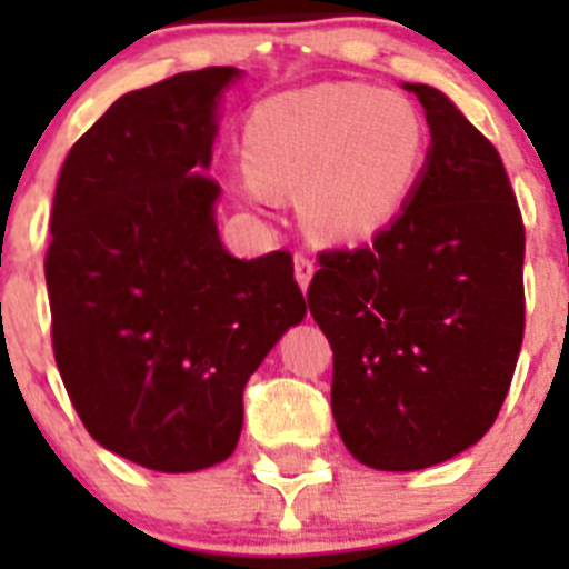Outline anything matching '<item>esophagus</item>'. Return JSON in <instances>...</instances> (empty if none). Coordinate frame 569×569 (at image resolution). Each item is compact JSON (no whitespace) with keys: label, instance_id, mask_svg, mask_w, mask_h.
<instances>
[{"label":"esophagus","instance_id":"obj_1","mask_svg":"<svg viewBox=\"0 0 569 569\" xmlns=\"http://www.w3.org/2000/svg\"><path fill=\"white\" fill-rule=\"evenodd\" d=\"M293 270H296V281H299L301 290H308L310 279H313V259L308 253H296L293 259Z\"/></svg>","mask_w":569,"mask_h":569}]
</instances>
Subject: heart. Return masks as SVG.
Returning a JSON list of instances; mask_svg holds the SVG:
<instances>
[{"mask_svg": "<svg viewBox=\"0 0 569 569\" xmlns=\"http://www.w3.org/2000/svg\"><path fill=\"white\" fill-rule=\"evenodd\" d=\"M244 190H299L319 233L350 239L379 228L416 188L427 128L401 93L336 82L290 90L253 110Z\"/></svg>", "mask_w": 569, "mask_h": 569, "instance_id": "heart-1", "label": "heart"}]
</instances>
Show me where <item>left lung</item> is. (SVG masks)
Returning <instances> with one entry per match:
<instances>
[{"label": "left lung", "mask_w": 569, "mask_h": 569, "mask_svg": "<svg viewBox=\"0 0 569 569\" xmlns=\"http://www.w3.org/2000/svg\"><path fill=\"white\" fill-rule=\"evenodd\" d=\"M405 88L433 136L416 190L373 244L321 250L308 288L341 441L401 472L490 430L525 339V222L499 150L445 93Z\"/></svg>", "instance_id": "left-lung-1"}]
</instances>
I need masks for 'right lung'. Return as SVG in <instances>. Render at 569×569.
<instances>
[{"label":"right lung","instance_id":"right-lung-1","mask_svg":"<svg viewBox=\"0 0 569 569\" xmlns=\"http://www.w3.org/2000/svg\"><path fill=\"white\" fill-rule=\"evenodd\" d=\"M236 68L176 73L116 99L59 173L44 281L59 376L84 430L148 470L228 459L241 393L301 321L293 256L233 259L204 170Z\"/></svg>","mask_w":569,"mask_h":569}]
</instances>
